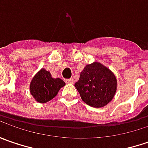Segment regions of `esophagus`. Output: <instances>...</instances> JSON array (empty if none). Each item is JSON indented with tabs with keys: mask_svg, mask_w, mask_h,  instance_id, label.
<instances>
[{
	"mask_svg": "<svg viewBox=\"0 0 148 148\" xmlns=\"http://www.w3.org/2000/svg\"><path fill=\"white\" fill-rule=\"evenodd\" d=\"M65 82L66 83H73L74 82V80L72 79V78H70V79H66L65 80Z\"/></svg>",
	"mask_w": 148,
	"mask_h": 148,
	"instance_id": "obj_1",
	"label": "esophagus"
}]
</instances>
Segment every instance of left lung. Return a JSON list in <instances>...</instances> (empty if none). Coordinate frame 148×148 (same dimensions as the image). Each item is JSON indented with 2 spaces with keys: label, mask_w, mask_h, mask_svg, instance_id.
Masks as SVG:
<instances>
[{
  "label": "left lung",
  "mask_w": 148,
  "mask_h": 148,
  "mask_svg": "<svg viewBox=\"0 0 148 148\" xmlns=\"http://www.w3.org/2000/svg\"><path fill=\"white\" fill-rule=\"evenodd\" d=\"M75 87L83 101L95 108L103 107L114 98L117 80L114 73L99 62L87 65L81 72Z\"/></svg>",
  "instance_id": "8db88e82"
}]
</instances>
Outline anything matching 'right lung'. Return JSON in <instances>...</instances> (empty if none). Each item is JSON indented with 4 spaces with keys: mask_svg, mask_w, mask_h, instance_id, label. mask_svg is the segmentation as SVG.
I'll use <instances>...</instances> for the list:
<instances>
[{
    "mask_svg": "<svg viewBox=\"0 0 148 148\" xmlns=\"http://www.w3.org/2000/svg\"><path fill=\"white\" fill-rule=\"evenodd\" d=\"M65 82L60 78H53L50 72L41 69L32 79L30 93L39 103H46L57 95Z\"/></svg>",
    "mask_w": 148,
    "mask_h": 148,
    "instance_id": "obj_1",
    "label": "right lung"
}]
</instances>
